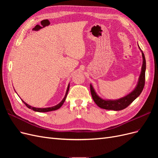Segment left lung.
<instances>
[{
    "label": "left lung",
    "mask_w": 158,
    "mask_h": 158,
    "mask_svg": "<svg viewBox=\"0 0 158 158\" xmlns=\"http://www.w3.org/2000/svg\"><path fill=\"white\" fill-rule=\"evenodd\" d=\"M138 47L141 51L139 45ZM142 52V66L141 69V73L138 79V82L135 89L132 90V92L129 93L126 96L121 98L118 99L111 100V99H103L100 98L99 95L95 92V90L92 86V84H90V91L91 94H92V98L94 102L96 103L97 106L100 108L107 110H113V111H120L127 107L132 102L136 99L140 95L142 92L143 88L144 87L145 84V72H146V59L144 52Z\"/></svg>",
    "instance_id": "obj_1"
}]
</instances>
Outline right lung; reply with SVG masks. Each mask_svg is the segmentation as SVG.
I'll return each mask as SVG.
<instances>
[{"instance_id": "1", "label": "right lung", "mask_w": 158, "mask_h": 158, "mask_svg": "<svg viewBox=\"0 0 158 158\" xmlns=\"http://www.w3.org/2000/svg\"><path fill=\"white\" fill-rule=\"evenodd\" d=\"M69 87H70V84H69L68 85V88H67V89H66V94H65V96L64 97V98L63 99V100L59 103L57 104L56 106H55L53 107H46V108H36V107H31L30 106H29V105L27 104L26 102H24L22 100L23 103H24L26 106L29 108V109H32L33 111H37V112H49V111H55V110H56L59 109L62 106H63V104L64 103L65 99H66V96H67V94H68V92H69Z\"/></svg>"}]
</instances>
